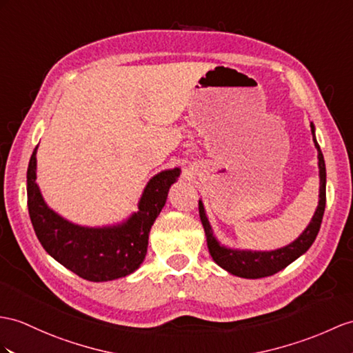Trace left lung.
<instances>
[{
  "label": "left lung",
  "mask_w": 353,
  "mask_h": 353,
  "mask_svg": "<svg viewBox=\"0 0 353 353\" xmlns=\"http://www.w3.org/2000/svg\"><path fill=\"white\" fill-rule=\"evenodd\" d=\"M313 142L317 150V159H319V178H321V187H319V205H317L314 216L310 221V225L305 228V230L301 234L294 243L285 245L277 250L271 252H253V250H238V248H229L221 245L216 235L212 234L211 225L208 217L205 214L203 203L199 201V216L202 226L206 235V244H208V250L216 262L223 270L234 274L236 277L243 279H262L272 276L281 270H285L288 265L296 261L301 254H304L308 248L312 247L314 239L317 236V232L321 229V223L325 212V203H326V169H325V160L323 154L321 151L319 143L316 141L314 136V124L310 123Z\"/></svg>",
  "instance_id": "obj_1"
}]
</instances>
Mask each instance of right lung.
<instances>
[{"label":"right lung","instance_id":"add662e5","mask_svg":"<svg viewBox=\"0 0 353 353\" xmlns=\"http://www.w3.org/2000/svg\"><path fill=\"white\" fill-rule=\"evenodd\" d=\"M37 148L27 170L28 211L43 248L67 270L90 281H109L134 272L145 259L151 226L168 199L181 169L161 170L143 188L137 212L114 226L87 228L50 210L36 183Z\"/></svg>","mask_w":353,"mask_h":353}]
</instances>
